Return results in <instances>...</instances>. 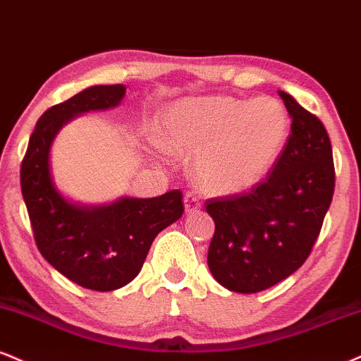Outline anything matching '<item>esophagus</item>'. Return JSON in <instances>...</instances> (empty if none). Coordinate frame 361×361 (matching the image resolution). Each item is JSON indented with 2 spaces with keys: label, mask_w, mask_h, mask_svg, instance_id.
<instances>
[{
  "label": "esophagus",
  "mask_w": 361,
  "mask_h": 361,
  "mask_svg": "<svg viewBox=\"0 0 361 361\" xmlns=\"http://www.w3.org/2000/svg\"><path fill=\"white\" fill-rule=\"evenodd\" d=\"M200 205H202V202H200L198 195H195L193 192H188L185 195V212L186 214H193V212H197Z\"/></svg>",
  "instance_id": "esophagus-1"
}]
</instances>
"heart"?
Here are the masks:
<instances>
[{
  "label": "heart",
  "mask_w": 361,
  "mask_h": 361,
  "mask_svg": "<svg viewBox=\"0 0 361 361\" xmlns=\"http://www.w3.org/2000/svg\"><path fill=\"white\" fill-rule=\"evenodd\" d=\"M290 119L277 99L190 97L158 121V141L195 156V175L208 193H235L266 178L288 142Z\"/></svg>",
  "instance_id": "heart-1"
}]
</instances>
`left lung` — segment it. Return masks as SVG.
I'll list each match as a JSON object with an SVG mask.
<instances>
[{"mask_svg": "<svg viewBox=\"0 0 361 361\" xmlns=\"http://www.w3.org/2000/svg\"><path fill=\"white\" fill-rule=\"evenodd\" d=\"M293 117L284 149L249 192L207 200L215 222L208 267L224 288L259 293L310 257L334 192L329 136L314 114L279 90Z\"/></svg>", "mask_w": 361, "mask_h": 361, "instance_id": "left-lung-1", "label": "left lung"}]
</instances>
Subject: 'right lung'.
Listing matches in <instances>:
<instances>
[{
	"mask_svg": "<svg viewBox=\"0 0 361 361\" xmlns=\"http://www.w3.org/2000/svg\"><path fill=\"white\" fill-rule=\"evenodd\" d=\"M124 94L121 84L94 85L47 109L30 136L20 171L40 254L67 279L101 293L129 284L141 271L154 237L185 212L180 190L85 208L68 203L51 183L50 146L60 128L82 112L117 106Z\"/></svg>",
	"mask_w": 361,
	"mask_h": 361,
	"instance_id": "add662e5",
	"label": "right lung"
}]
</instances>
